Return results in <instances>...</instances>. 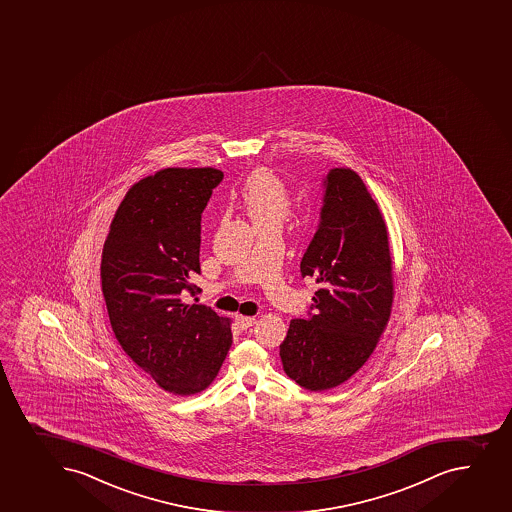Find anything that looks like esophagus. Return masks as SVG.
<instances>
[{
	"mask_svg": "<svg viewBox=\"0 0 512 512\" xmlns=\"http://www.w3.org/2000/svg\"><path fill=\"white\" fill-rule=\"evenodd\" d=\"M255 322H257V320L253 319V317H243V315H238L237 317L238 327L242 330L250 329L252 325H255Z\"/></svg>",
	"mask_w": 512,
	"mask_h": 512,
	"instance_id": "1",
	"label": "esophagus"
}]
</instances>
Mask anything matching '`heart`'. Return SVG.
Returning a JSON list of instances; mask_svg holds the SVG:
<instances>
[{
    "instance_id": "heart-1",
    "label": "heart",
    "mask_w": 512,
    "mask_h": 512,
    "mask_svg": "<svg viewBox=\"0 0 512 512\" xmlns=\"http://www.w3.org/2000/svg\"><path fill=\"white\" fill-rule=\"evenodd\" d=\"M238 202L257 230L280 227L289 210V190L274 173L260 168L248 175Z\"/></svg>"
}]
</instances>
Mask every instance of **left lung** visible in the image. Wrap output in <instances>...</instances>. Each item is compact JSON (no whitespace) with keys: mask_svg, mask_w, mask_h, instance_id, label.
<instances>
[{"mask_svg":"<svg viewBox=\"0 0 512 512\" xmlns=\"http://www.w3.org/2000/svg\"><path fill=\"white\" fill-rule=\"evenodd\" d=\"M319 225L300 272L319 285L307 319L280 344L285 374L307 390L332 389L369 359L394 299L384 218L362 178L347 167L322 178Z\"/></svg>","mask_w":512,"mask_h":512,"instance_id":"left-lung-1","label":"left lung"}]
</instances>
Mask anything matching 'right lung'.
Here are the masks:
<instances>
[{
	"label": "right lung",
	"mask_w": 512,
	"mask_h": 512,
	"mask_svg": "<svg viewBox=\"0 0 512 512\" xmlns=\"http://www.w3.org/2000/svg\"><path fill=\"white\" fill-rule=\"evenodd\" d=\"M223 180L215 168H167L130 188L103 247L102 289L118 342L162 389L197 394L218 374L232 345L230 322L202 289V212ZM197 302V299H195Z\"/></svg>",
	"instance_id": "add662e5"
}]
</instances>
